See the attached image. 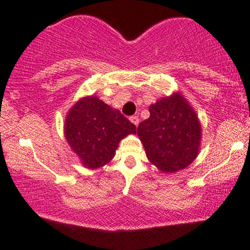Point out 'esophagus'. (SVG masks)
Listing matches in <instances>:
<instances>
[{
  "mask_svg": "<svg viewBox=\"0 0 250 250\" xmlns=\"http://www.w3.org/2000/svg\"><path fill=\"white\" fill-rule=\"evenodd\" d=\"M130 120H131V122L133 123V124L136 125V126H138V124H139V118H138L137 116H132L131 118H130Z\"/></svg>",
  "mask_w": 250,
  "mask_h": 250,
  "instance_id": "1",
  "label": "esophagus"
}]
</instances>
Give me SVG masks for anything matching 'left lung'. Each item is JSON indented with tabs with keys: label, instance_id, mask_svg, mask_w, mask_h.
Masks as SVG:
<instances>
[{
	"label": "left lung",
	"instance_id": "8db88e82",
	"mask_svg": "<svg viewBox=\"0 0 250 250\" xmlns=\"http://www.w3.org/2000/svg\"><path fill=\"white\" fill-rule=\"evenodd\" d=\"M149 118L138 126L146 157L161 172L186 168L199 154L201 125L195 111L180 93L149 106Z\"/></svg>",
	"mask_w": 250,
	"mask_h": 250
}]
</instances>
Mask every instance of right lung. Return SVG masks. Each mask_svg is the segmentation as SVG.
<instances>
[{"label":"right lung","instance_id":"1","mask_svg":"<svg viewBox=\"0 0 250 250\" xmlns=\"http://www.w3.org/2000/svg\"><path fill=\"white\" fill-rule=\"evenodd\" d=\"M131 133H136V125L95 96L79 99L70 108L64 124L67 144L91 169L112 160L120 140Z\"/></svg>","mask_w":250,"mask_h":250}]
</instances>
